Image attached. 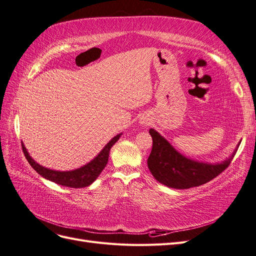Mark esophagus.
Returning <instances> with one entry per match:
<instances>
[{
	"instance_id": "34e87169",
	"label": "esophagus",
	"mask_w": 256,
	"mask_h": 256,
	"mask_svg": "<svg viewBox=\"0 0 256 256\" xmlns=\"http://www.w3.org/2000/svg\"><path fill=\"white\" fill-rule=\"evenodd\" d=\"M140 124H142V125H145V124H147V120H144V118H141Z\"/></svg>"
}]
</instances>
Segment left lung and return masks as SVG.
Segmentation results:
<instances>
[{"label": "left lung", "instance_id": "8db88e82", "mask_svg": "<svg viewBox=\"0 0 256 256\" xmlns=\"http://www.w3.org/2000/svg\"><path fill=\"white\" fill-rule=\"evenodd\" d=\"M150 134L152 138V148L147 159V166L150 173L160 184L180 190L198 187L214 180L230 166L242 142L239 141L228 158L212 164L184 156L152 128L150 129Z\"/></svg>", "mask_w": 256, "mask_h": 256}]
</instances>
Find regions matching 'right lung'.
<instances>
[{
    "label": "right lung",
    "mask_w": 256,
    "mask_h": 256,
    "mask_svg": "<svg viewBox=\"0 0 256 256\" xmlns=\"http://www.w3.org/2000/svg\"><path fill=\"white\" fill-rule=\"evenodd\" d=\"M122 134V132L112 138L111 140L106 144L104 148L99 152L97 156L94 159H92L90 162H88L86 164H84L78 168L70 170V171H56V170H52L40 166L30 156V154L26 148L23 142H21V145L22 150L24 152V156L30 166H32L40 176L46 178V180L60 186H64V187L83 188L88 187V186L97 180V177L100 175V173L102 172V170L108 164V160H109L111 147L120 140Z\"/></svg>",
    "instance_id": "add662e5"
}]
</instances>
